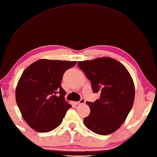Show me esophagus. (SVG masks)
<instances>
[{"instance_id":"34e87169","label":"esophagus","mask_w":157,"mask_h":157,"mask_svg":"<svg viewBox=\"0 0 157 157\" xmlns=\"http://www.w3.org/2000/svg\"><path fill=\"white\" fill-rule=\"evenodd\" d=\"M85 100H84V99H81V100H80L79 101H76L75 104L76 105H80V104H85Z\"/></svg>"}]
</instances>
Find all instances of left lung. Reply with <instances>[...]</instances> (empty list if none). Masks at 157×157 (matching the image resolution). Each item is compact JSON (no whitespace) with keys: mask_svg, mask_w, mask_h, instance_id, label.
Masks as SVG:
<instances>
[{"mask_svg":"<svg viewBox=\"0 0 157 157\" xmlns=\"http://www.w3.org/2000/svg\"><path fill=\"white\" fill-rule=\"evenodd\" d=\"M78 66L91 81L93 91L101 93L99 100L86 101L90 114L84 118V124L99 135L114 133L125 121L133 105L132 76L123 63L109 57L81 61Z\"/></svg>","mask_w":157,"mask_h":157,"instance_id":"1","label":"left lung"}]
</instances>
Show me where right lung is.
<instances>
[{"instance_id": "add662e5", "label": "right lung", "mask_w": 157, "mask_h": 157, "mask_svg": "<svg viewBox=\"0 0 157 157\" xmlns=\"http://www.w3.org/2000/svg\"><path fill=\"white\" fill-rule=\"evenodd\" d=\"M76 63L41 59L24 70L16 87L15 99L22 117L32 129L49 132L62 123L72 105L65 100L66 93L61 81L66 70Z\"/></svg>"}]
</instances>
